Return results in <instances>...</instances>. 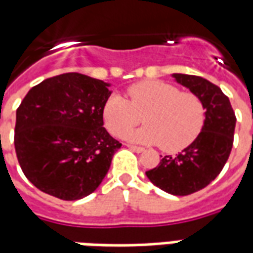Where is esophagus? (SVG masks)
Returning <instances> with one entry per match:
<instances>
[{
    "instance_id": "obj_1",
    "label": "esophagus",
    "mask_w": 253,
    "mask_h": 253,
    "mask_svg": "<svg viewBox=\"0 0 253 253\" xmlns=\"http://www.w3.org/2000/svg\"><path fill=\"white\" fill-rule=\"evenodd\" d=\"M128 148L132 149L133 152H137V154H140V152H144V148H141V147H136V145L128 144Z\"/></svg>"
}]
</instances>
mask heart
Masks as SVG:
<instances>
[{
  "mask_svg": "<svg viewBox=\"0 0 253 253\" xmlns=\"http://www.w3.org/2000/svg\"><path fill=\"white\" fill-rule=\"evenodd\" d=\"M128 101L112 94L105 101L102 120L109 133L121 137L143 120L147 125L125 134V139L141 144H160L179 151L191 144L205 124V106L194 93L180 91L174 84L149 79L128 88Z\"/></svg>",
  "mask_w": 253,
  "mask_h": 253,
  "instance_id": "heart-1",
  "label": "heart"
}]
</instances>
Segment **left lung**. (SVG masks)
I'll return each instance as SVG.
<instances>
[{
	"label": "left lung",
	"mask_w": 253,
	"mask_h": 253,
	"mask_svg": "<svg viewBox=\"0 0 253 253\" xmlns=\"http://www.w3.org/2000/svg\"><path fill=\"white\" fill-rule=\"evenodd\" d=\"M176 84L197 94L205 106V124L197 139L176 155H166L145 172L156 187L172 195H189L217 178L233 145L236 117L229 98L208 79L172 74Z\"/></svg>",
	"instance_id": "1"
}]
</instances>
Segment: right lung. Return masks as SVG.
<instances>
[{
  "label": "right lung",
  "instance_id": "obj_1",
  "mask_svg": "<svg viewBox=\"0 0 253 253\" xmlns=\"http://www.w3.org/2000/svg\"><path fill=\"white\" fill-rule=\"evenodd\" d=\"M110 86L84 74H60L31 88L18 106V163L43 193L77 201L104 180L121 147L104 128L102 108Z\"/></svg>",
  "mask_w": 253,
  "mask_h": 253
}]
</instances>
